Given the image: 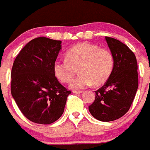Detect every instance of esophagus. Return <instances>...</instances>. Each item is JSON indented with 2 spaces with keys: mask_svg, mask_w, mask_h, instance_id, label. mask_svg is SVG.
<instances>
[{
  "mask_svg": "<svg viewBox=\"0 0 150 150\" xmlns=\"http://www.w3.org/2000/svg\"><path fill=\"white\" fill-rule=\"evenodd\" d=\"M72 92L74 94H81V93H82V91H80V90H73Z\"/></svg>",
  "mask_w": 150,
  "mask_h": 150,
  "instance_id": "1",
  "label": "esophagus"
}]
</instances>
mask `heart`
Returning a JSON list of instances; mask_svg holds the SVG:
<instances>
[{
	"label": "heart",
	"instance_id": "b5f03b06",
	"mask_svg": "<svg viewBox=\"0 0 150 150\" xmlns=\"http://www.w3.org/2000/svg\"><path fill=\"white\" fill-rule=\"evenodd\" d=\"M114 58L110 50L90 43L83 42L66 52V59H58L53 64L56 78L62 83H69L79 69L81 73L70 83L72 88H83L94 83L100 86L111 75Z\"/></svg>",
	"mask_w": 150,
	"mask_h": 150
}]
</instances>
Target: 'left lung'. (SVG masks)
Masks as SVG:
<instances>
[{
    "mask_svg": "<svg viewBox=\"0 0 150 150\" xmlns=\"http://www.w3.org/2000/svg\"><path fill=\"white\" fill-rule=\"evenodd\" d=\"M114 58V67L105 83L95 91L88 106L91 115L102 122L120 119L128 111L139 86L138 65L133 52L118 40L105 36Z\"/></svg>",
    "mask_w": 150,
    "mask_h": 150,
    "instance_id": "obj_1",
    "label": "left lung"
}]
</instances>
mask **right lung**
<instances>
[{
    "label": "right lung",
    "instance_id": "obj_1",
    "mask_svg": "<svg viewBox=\"0 0 150 150\" xmlns=\"http://www.w3.org/2000/svg\"><path fill=\"white\" fill-rule=\"evenodd\" d=\"M61 43L44 36L33 39L20 50L13 64L11 95L23 115L37 124L49 125L59 120L71 94L53 71Z\"/></svg>",
    "mask_w": 150,
    "mask_h": 150
}]
</instances>
